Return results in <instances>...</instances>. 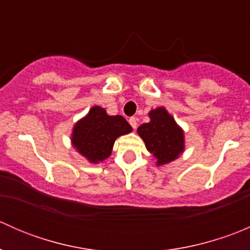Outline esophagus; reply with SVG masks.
<instances>
[{"mask_svg": "<svg viewBox=\"0 0 250 250\" xmlns=\"http://www.w3.org/2000/svg\"><path fill=\"white\" fill-rule=\"evenodd\" d=\"M129 123H130V125L133 127V129H135V128H137V125H138V120L135 117H130L129 118Z\"/></svg>", "mask_w": 250, "mask_h": 250, "instance_id": "34e87169", "label": "esophagus"}]
</instances>
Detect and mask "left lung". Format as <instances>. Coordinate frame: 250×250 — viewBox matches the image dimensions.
Segmentation results:
<instances>
[{"label":"left lung","instance_id":"8db88e82","mask_svg":"<svg viewBox=\"0 0 250 250\" xmlns=\"http://www.w3.org/2000/svg\"><path fill=\"white\" fill-rule=\"evenodd\" d=\"M150 122L138 128L146 148L157 160V166L169 163L184 151V132L165 107L150 111Z\"/></svg>","mask_w":250,"mask_h":250}]
</instances>
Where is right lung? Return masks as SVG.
<instances>
[{"mask_svg":"<svg viewBox=\"0 0 250 250\" xmlns=\"http://www.w3.org/2000/svg\"><path fill=\"white\" fill-rule=\"evenodd\" d=\"M132 132L122 116H109L103 107L93 106L84 118L75 125L72 145L90 163L104 161L111 155L115 140Z\"/></svg>","mask_w":250,"mask_h":250,"instance_id":"1","label":"right lung"}]
</instances>
